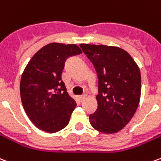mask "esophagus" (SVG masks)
I'll return each instance as SVG.
<instances>
[{"instance_id": "esophagus-1", "label": "esophagus", "mask_w": 161, "mask_h": 161, "mask_svg": "<svg viewBox=\"0 0 161 161\" xmlns=\"http://www.w3.org/2000/svg\"><path fill=\"white\" fill-rule=\"evenodd\" d=\"M86 96H81V97H79V101L80 102H84L85 99H86Z\"/></svg>"}]
</instances>
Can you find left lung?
Returning a JSON list of instances; mask_svg holds the SVG:
<instances>
[{"instance_id":"obj_1","label":"left lung","mask_w":161,"mask_h":161,"mask_svg":"<svg viewBox=\"0 0 161 161\" xmlns=\"http://www.w3.org/2000/svg\"><path fill=\"white\" fill-rule=\"evenodd\" d=\"M79 46L93 64L98 77L97 108L90 115V122L101 133H117L138 108L142 91L140 68L128 52L117 46Z\"/></svg>"}]
</instances>
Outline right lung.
Listing matches in <instances>:
<instances>
[{
	"label": "right lung",
	"mask_w": 161,
	"mask_h": 161,
	"mask_svg": "<svg viewBox=\"0 0 161 161\" xmlns=\"http://www.w3.org/2000/svg\"><path fill=\"white\" fill-rule=\"evenodd\" d=\"M82 53L75 44L50 43L30 59L19 84L24 110L35 125L46 133H57L66 127L77 103L61 81L64 62Z\"/></svg>",
	"instance_id": "right-lung-1"
}]
</instances>
